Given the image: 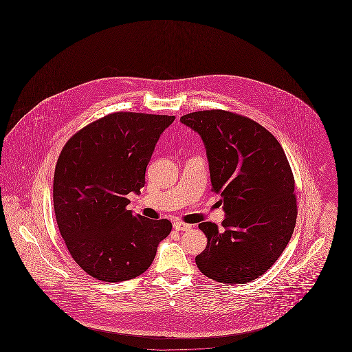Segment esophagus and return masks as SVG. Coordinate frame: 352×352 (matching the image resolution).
<instances>
[{
    "mask_svg": "<svg viewBox=\"0 0 352 352\" xmlns=\"http://www.w3.org/2000/svg\"><path fill=\"white\" fill-rule=\"evenodd\" d=\"M173 228L175 231H188L191 228L190 224H186L184 221H174L173 223Z\"/></svg>",
    "mask_w": 352,
    "mask_h": 352,
    "instance_id": "obj_1",
    "label": "esophagus"
}]
</instances>
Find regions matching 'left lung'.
Segmentation results:
<instances>
[{
  "label": "left lung",
  "instance_id": "1",
  "mask_svg": "<svg viewBox=\"0 0 352 352\" xmlns=\"http://www.w3.org/2000/svg\"><path fill=\"white\" fill-rule=\"evenodd\" d=\"M181 122L201 135L226 212L221 230L199 224L207 247L195 263L218 283L253 281L281 256L296 227L294 177L284 149L264 126L232 112L199 111Z\"/></svg>",
  "mask_w": 352,
  "mask_h": 352
}]
</instances>
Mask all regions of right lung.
Returning a JSON list of instances; mask_svg holds the SVG:
<instances>
[{
    "label": "right lung",
    "mask_w": 352,
    "mask_h": 352,
    "mask_svg": "<svg viewBox=\"0 0 352 352\" xmlns=\"http://www.w3.org/2000/svg\"><path fill=\"white\" fill-rule=\"evenodd\" d=\"M174 116L118 112L74 134L54 174V211L76 264L104 283L142 274L170 234L168 219L126 210L129 192L141 194L160 135Z\"/></svg>",
    "instance_id": "obj_1"
}]
</instances>
